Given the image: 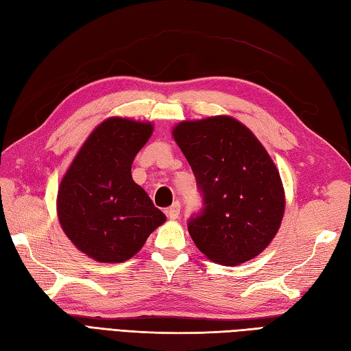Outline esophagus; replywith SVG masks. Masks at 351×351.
Masks as SVG:
<instances>
[{
    "instance_id": "1",
    "label": "esophagus",
    "mask_w": 351,
    "mask_h": 351,
    "mask_svg": "<svg viewBox=\"0 0 351 351\" xmlns=\"http://www.w3.org/2000/svg\"><path fill=\"white\" fill-rule=\"evenodd\" d=\"M166 213H167V217H169L170 220H176L178 217H180V213H181V205H180V202H175L170 208H167Z\"/></svg>"
}]
</instances>
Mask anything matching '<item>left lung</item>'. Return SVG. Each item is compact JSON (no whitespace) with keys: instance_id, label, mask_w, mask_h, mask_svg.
Returning a JSON list of instances; mask_svg holds the SVG:
<instances>
[{"instance_id":"left-lung-1","label":"left lung","mask_w":351,"mask_h":351,"mask_svg":"<svg viewBox=\"0 0 351 351\" xmlns=\"http://www.w3.org/2000/svg\"><path fill=\"white\" fill-rule=\"evenodd\" d=\"M171 137L204 195V213L189 223L196 247L229 267L256 258L278 234L285 213L279 170L263 143L232 116L182 121Z\"/></svg>"}]
</instances>
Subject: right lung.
Returning a JSON list of instances; mask_svg holds the SVG:
<instances>
[{
  "mask_svg": "<svg viewBox=\"0 0 351 351\" xmlns=\"http://www.w3.org/2000/svg\"><path fill=\"white\" fill-rule=\"evenodd\" d=\"M152 132V122L108 117L86 138L62 178L58 221L72 244L93 261L125 263L166 221L131 175V164Z\"/></svg>",
  "mask_w": 351,
  "mask_h": 351,
  "instance_id": "obj_1",
  "label": "right lung"
}]
</instances>
